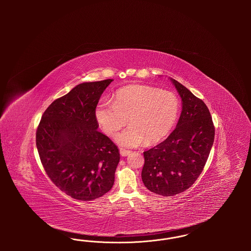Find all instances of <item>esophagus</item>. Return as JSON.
<instances>
[{"label":"esophagus","instance_id":"obj_1","mask_svg":"<svg viewBox=\"0 0 251 251\" xmlns=\"http://www.w3.org/2000/svg\"><path fill=\"white\" fill-rule=\"evenodd\" d=\"M120 155L121 156H127L129 155L131 153L130 151H127V150H123V149H120Z\"/></svg>","mask_w":251,"mask_h":251}]
</instances>
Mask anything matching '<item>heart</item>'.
Segmentation results:
<instances>
[{
  "label": "heart",
  "mask_w": 251,
  "mask_h": 251,
  "mask_svg": "<svg viewBox=\"0 0 251 251\" xmlns=\"http://www.w3.org/2000/svg\"><path fill=\"white\" fill-rule=\"evenodd\" d=\"M179 112L178 97L169 91L144 84L127 85L113 96V103L100 102L95 110L97 122L109 136L131 125L117 138L128 148L146 142L157 143L174 127Z\"/></svg>",
  "instance_id": "b5f03b06"
}]
</instances>
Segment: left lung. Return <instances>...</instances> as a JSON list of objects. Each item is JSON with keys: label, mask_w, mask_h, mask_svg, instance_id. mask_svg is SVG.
Wrapping results in <instances>:
<instances>
[{"label": "left lung", "mask_w": 251, "mask_h": 251, "mask_svg": "<svg viewBox=\"0 0 251 251\" xmlns=\"http://www.w3.org/2000/svg\"><path fill=\"white\" fill-rule=\"evenodd\" d=\"M181 98L177 127L165 141L144 151L142 180L157 195L174 196L188 189L201 174L215 139L210 111L184 85L170 79Z\"/></svg>", "instance_id": "obj_1"}]
</instances>
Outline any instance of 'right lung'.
<instances>
[{"mask_svg":"<svg viewBox=\"0 0 251 251\" xmlns=\"http://www.w3.org/2000/svg\"><path fill=\"white\" fill-rule=\"evenodd\" d=\"M112 81L76 85L46 109L36 130L37 151L49 178L75 200H95L114 185L120 151L98 131L95 117L99 100Z\"/></svg>","mask_w":251,"mask_h":251,"instance_id":"add662e5","label":"right lung"}]
</instances>
